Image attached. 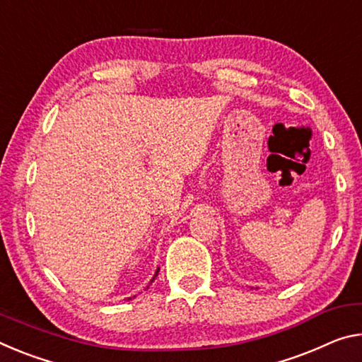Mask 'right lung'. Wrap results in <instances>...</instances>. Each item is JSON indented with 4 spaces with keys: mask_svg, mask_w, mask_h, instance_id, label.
<instances>
[{
    "mask_svg": "<svg viewBox=\"0 0 362 362\" xmlns=\"http://www.w3.org/2000/svg\"><path fill=\"white\" fill-rule=\"evenodd\" d=\"M158 272H159V269H158V271H156V274H154V277L151 279V282H153V280H154V279H156V275H158ZM151 282H150V284H151ZM134 298H135V296H134ZM129 300H132V298H129Z\"/></svg>",
    "mask_w": 362,
    "mask_h": 362,
    "instance_id": "right-lung-1",
    "label": "right lung"
}]
</instances>
